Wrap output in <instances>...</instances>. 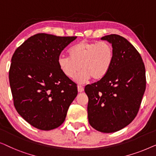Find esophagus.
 Wrapping results in <instances>:
<instances>
[{
  "mask_svg": "<svg viewBox=\"0 0 156 156\" xmlns=\"http://www.w3.org/2000/svg\"><path fill=\"white\" fill-rule=\"evenodd\" d=\"M77 89H78L79 92H82V91H84V87L81 86V85H79L77 87Z\"/></svg>",
  "mask_w": 156,
  "mask_h": 156,
  "instance_id": "34e87169",
  "label": "esophagus"
}]
</instances>
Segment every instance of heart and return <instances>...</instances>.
<instances>
[{
	"label": "heart",
	"instance_id": "obj_1",
	"mask_svg": "<svg viewBox=\"0 0 156 156\" xmlns=\"http://www.w3.org/2000/svg\"><path fill=\"white\" fill-rule=\"evenodd\" d=\"M69 56L60 55L58 65L62 72L79 83H84L92 78L99 81L106 76L113 65L114 50L109 42H89L83 40L69 50Z\"/></svg>",
	"mask_w": 156,
	"mask_h": 156
}]
</instances>
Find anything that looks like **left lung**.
I'll list each match as a JSON object with an SVG mask.
<instances>
[{
    "mask_svg": "<svg viewBox=\"0 0 156 156\" xmlns=\"http://www.w3.org/2000/svg\"><path fill=\"white\" fill-rule=\"evenodd\" d=\"M114 50L113 65L106 76L88 84L89 123L102 133H114L135 119L146 90V71L136 49L120 35L102 37Z\"/></svg>",
    "mask_w": 156,
    "mask_h": 156,
    "instance_id": "1",
    "label": "left lung"
}]
</instances>
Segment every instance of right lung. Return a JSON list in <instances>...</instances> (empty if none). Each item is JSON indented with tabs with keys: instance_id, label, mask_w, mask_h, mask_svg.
Masks as SVG:
<instances>
[{
	"instance_id": "1",
	"label": "right lung",
	"mask_w": 156,
	"mask_h": 156,
	"mask_svg": "<svg viewBox=\"0 0 156 156\" xmlns=\"http://www.w3.org/2000/svg\"><path fill=\"white\" fill-rule=\"evenodd\" d=\"M76 38L38 33L12 55L9 82L14 106L38 129L50 131L62 124L77 95L76 84L62 72L57 62L62 51Z\"/></svg>"
}]
</instances>
